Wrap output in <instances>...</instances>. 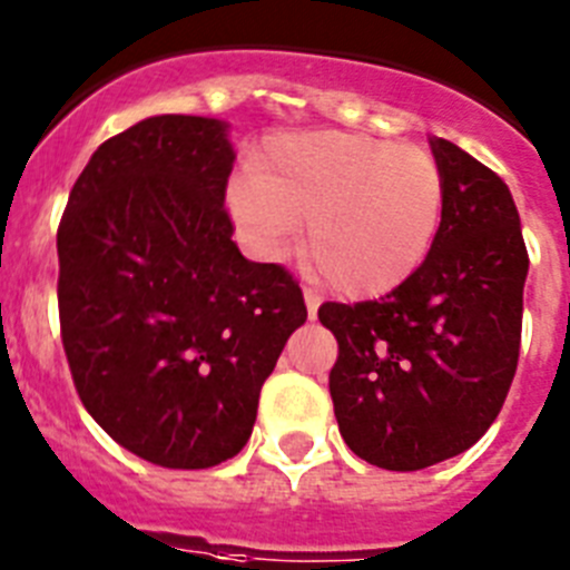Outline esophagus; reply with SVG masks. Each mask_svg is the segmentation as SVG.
<instances>
[{"mask_svg": "<svg viewBox=\"0 0 570 570\" xmlns=\"http://www.w3.org/2000/svg\"><path fill=\"white\" fill-rule=\"evenodd\" d=\"M302 296H305L307 316H311V320H316V311H320V305H322L320 294H316V291H313V288H305V291H302Z\"/></svg>", "mask_w": 570, "mask_h": 570, "instance_id": "34e87169", "label": "esophagus"}]
</instances>
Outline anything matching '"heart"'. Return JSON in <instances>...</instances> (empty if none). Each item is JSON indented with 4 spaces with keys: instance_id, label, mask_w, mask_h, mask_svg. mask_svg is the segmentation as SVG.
Wrapping results in <instances>:
<instances>
[{
    "instance_id": "b5f03b06",
    "label": "heart",
    "mask_w": 570,
    "mask_h": 570,
    "mask_svg": "<svg viewBox=\"0 0 570 570\" xmlns=\"http://www.w3.org/2000/svg\"><path fill=\"white\" fill-rule=\"evenodd\" d=\"M228 208L259 257H279L305 223L307 268L336 294L373 299L430 257L443 171L426 149L370 135H279L232 183Z\"/></svg>"
}]
</instances>
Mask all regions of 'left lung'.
Wrapping results in <instances>:
<instances>
[{
  "mask_svg": "<svg viewBox=\"0 0 570 570\" xmlns=\"http://www.w3.org/2000/svg\"><path fill=\"white\" fill-rule=\"evenodd\" d=\"M443 212L424 265L381 299L325 302L331 399L344 443L390 472L466 452L494 424L520 356L529 250L511 191L461 146L432 138Z\"/></svg>",
  "mask_w": 570,
  "mask_h": 570,
  "instance_id": "left-lung-1",
  "label": "left lung"
}]
</instances>
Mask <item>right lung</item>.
I'll return each instance as SVG.
<instances>
[{
  "label": "right lung",
  "instance_id": "obj_1",
  "mask_svg": "<svg viewBox=\"0 0 570 570\" xmlns=\"http://www.w3.org/2000/svg\"><path fill=\"white\" fill-rule=\"evenodd\" d=\"M226 124L155 115L104 140L59 223L61 344L78 399L132 455L208 469L248 443L305 325L299 282L232 239Z\"/></svg>",
  "mask_w": 570,
  "mask_h": 570
}]
</instances>
